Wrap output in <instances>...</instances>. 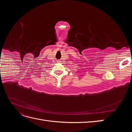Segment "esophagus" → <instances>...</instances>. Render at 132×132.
I'll return each mask as SVG.
<instances>
[{
  "label": "esophagus",
  "mask_w": 132,
  "mask_h": 132,
  "mask_svg": "<svg viewBox=\"0 0 132 132\" xmlns=\"http://www.w3.org/2000/svg\"><path fill=\"white\" fill-rule=\"evenodd\" d=\"M57 62H58V63H59V62H61V61H57Z\"/></svg>",
  "instance_id": "1"
}]
</instances>
